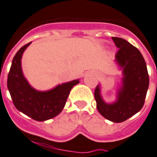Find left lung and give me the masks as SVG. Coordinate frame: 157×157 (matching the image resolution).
I'll list each match as a JSON object with an SVG mask.
<instances>
[{"instance_id":"8db88e82","label":"left lung","mask_w":157,"mask_h":157,"mask_svg":"<svg viewBox=\"0 0 157 157\" xmlns=\"http://www.w3.org/2000/svg\"><path fill=\"white\" fill-rule=\"evenodd\" d=\"M118 51L114 62L122 71L121 84L116 90V99L105 102L101 85L94 91L97 108L101 115L113 123L124 122L138 113L144 104L149 85L147 65L140 52L127 40L112 37Z\"/></svg>"}]
</instances>
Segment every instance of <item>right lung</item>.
Masks as SVG:
<instances>
[{
  "mask_svg": "<svg viewBox=\"0 0 157 157\" xmlns=\"http://www.w3.org/2000/svg\"><path fill=\"white\" fill-rule=\"evenodd\" d=\"M31 43L23 46L12 61L7 86L15 107L25 115L39 122L58 115L66 104L70 91L80 82V79L56 85L52 90L39 91L30 85L21 68V58Z\"/></svg>",
  "mask_w": 157,
  "mask_h": 157,
  "instance_id": "right-lung-1",
  "label": "right lung"
}]
</instances>
